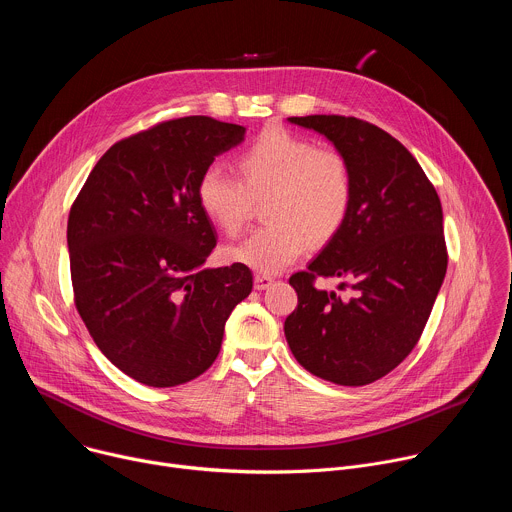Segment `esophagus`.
Returning <instances> with one entry per match:
<instances>
[{
    "mask_svg": "<svg viewBox=\"0 0 512 512\" xmlns=\"http://www.w3.org/2000/svg\"><path fill=\"white\" fill-rule=\"evenodd\" d=\"M273 277L271 275H255V279H253V285H255V289H267V287H271L273 285Z\"/></svg>",
    "mask_w": 512,
    "mask_h": 512,
    "instance_id": "esophagus-1",
    "label": "esophagus"
}]
</instances>
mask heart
<instances>
[{
    "label": "heart",
    "instance_id": "obj_1",
    "mask_svg": "<svg viewBox=\"0 0 512 512\" xmlns=\"http://www.w3.org/2000/svg\"><path fill=\"white\" fill-rule=\"evenodd\" d=\"M239 180L208 166L196 182V198L208 221L235 237L253 200L265 196L269 221L225 251L233 263L259 273H279L310 245H328L346 225L354 202V174L344 154L289 133L263 129L235 160Z\"/></svg>",
    "mask_w": 512,
    "mask_h": 512
}]
</instances>
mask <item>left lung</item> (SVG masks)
<instances>
[{"mask_svg":"<svg viewBox=\"0 0 512 512\" xmlns=\"http://www.w3.org/2000/svg\"><path fill=\"white\" fill-rule=\"evenodd\" d=\"M289 123L324 135L354 174L344 229L289 277L298 308L283 330L291 354L312 375L362 387L391 373L417 344L440 291L448 253L435 188L403 143L356 117L308 115ZM338 276L342 299L313 279Z\"/></svg>","mask_w":512,"mask_h":512,"instance_id":"1","label":"left lung"}]
</instances>
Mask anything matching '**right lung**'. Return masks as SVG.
<instances>
[{
    "label": "right lung",
    "instance_id": "1",
    "mask_svg": "<svg viewBox=\"0 0 512 512\" xmlns=\"http://www.w3.org/2000/svg\"><path fill=\"white\" fill-rule=\"evenodd\" d=\"M245 131L194 115L121 139L70 208L77 310L99 350L137 383L162 389L202 375L251 294L247 265L204 267L216 233L196 198L202 170Z\"/></svg>",
    "mask_w": 512,
    "mask_h": 512
}]
</instances>
